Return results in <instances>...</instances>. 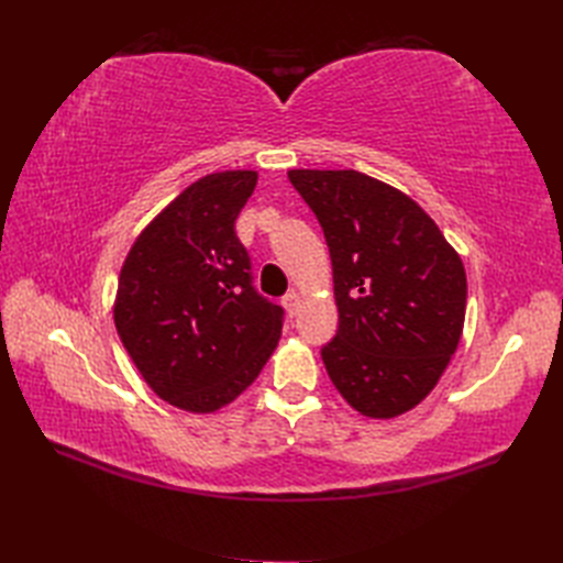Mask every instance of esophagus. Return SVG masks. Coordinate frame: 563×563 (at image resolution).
I'll use <instances>...</instances> for the list:
<instances>
[{
  "mask_svg": "<svg viewBox=\"0 0 563 563\" xmlns=\"http://www.w3.org/2000/svg\"><path fill=\"white\" fill-rule=\"evenodd\" d=\"M282 302H284L286 312L291 314V317H296V314H298V308H300V294H298V291H288Z\"/></svg>",
  "mask_w": 563,
  "mask_h": 563,
  "instance_id": "34e87169",
  "label": "esophagus"
}]
</instances>
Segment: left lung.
Segmentation results:
<instances>
[{
	"mask_svg": "<svg viewBox=\"0 0 563 563\" xmlns=\"http://www.w3.org/2000/svg\"><path fill=\"white\" fill-rule=\"evenodd\" d=\"M288 180L331 253L338 333L321 347L331 383L362 416L411 411L463 335V261L434 220L383 180L352 168H294Z\"/></svg>",
	"mask_w": 563,
	"mask_h": 563,
	"instance_id": "8db88e82",
	"label": "left lung"
}]
</instances>
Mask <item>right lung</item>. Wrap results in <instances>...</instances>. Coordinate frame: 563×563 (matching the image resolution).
<instances>
[{"mask_svg": "<svg viewBox=\"0 0 563 563\" xmlns=\"http://www.w3.org/2000/svg\"><path fill=\"white\" fill-rule=\"evenodd\" d=\"M255 183V172H223L185 187L119 275L117 333L152 391L183 411L234 401L279 343L284 310L253 288L234 232Z\"/></svg>", "mask_w": 563, "mask_h": 563, "instance_id": "obj_1", "label": "right lung"}]
</instances>
